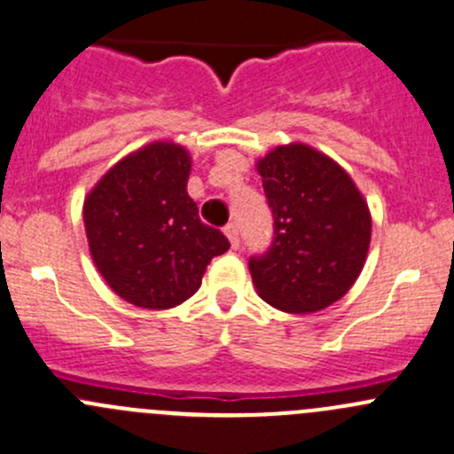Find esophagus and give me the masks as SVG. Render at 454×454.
<instances>
[{"label":"esophagus","instance_id":"obj_1","mask_svg":"<svg viewBox=\"0 0 454 454\" xmlns=\"http://www.w3.org/2000/svg\"><path fill=\"white\" fill-rule=\"evenodd\" d=\"M225 236L229 238V242H231L233 249H238V245H240V238H238V225L229 223V225L225 227Z\"/></svg>","mask_w":454,"mask_h":454}]
</instances>
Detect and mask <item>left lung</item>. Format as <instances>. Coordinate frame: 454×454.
Instances as JSON below:
<instances>
[{
	"label": "left lung",
	"mask_w": 454,
	"mask_h": 454,
	"mask_svg": "<svg viewBox=\"0 0 454 454\" xmlns=\"http://www.w3.org/2000/svg\"><path fill=\"white\" fill-rule=\"evenodd\" d=\"M273 214V242L251 255L258 295L286 313H313L342 298L364 267L371 212L353 178L322 152L291 143L258 160Z\"/></svg>",
	"instance_id": "left-lung-1"
}]
</instances>
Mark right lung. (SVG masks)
Wrapping results in <instances>:
<instances>
[{"instance_id":"add662e5","label":"right lung","mask_w":454,"mask_h":454,"mask_svg":"<svg viewBox=\"0 0 454 454\" xmlns=\"http://www.w3.org/2000/svg\"><path fill=\"white\" fill-rule=\"evenodd\" d=\"M185 147L154 141L121 159L83 203L90 254L116 295L141 309H172L199 291L229 240L205 225L187 194Z\"/></svg>"}]
</instances>
